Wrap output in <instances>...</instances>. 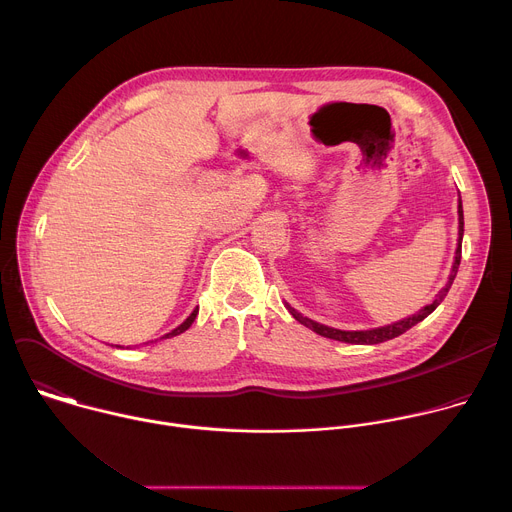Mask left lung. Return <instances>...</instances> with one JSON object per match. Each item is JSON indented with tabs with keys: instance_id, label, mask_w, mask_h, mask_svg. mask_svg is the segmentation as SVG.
<instances>
[{
	"instance_id": "8db88e82",
	"label": "left lung",
	"mask_w": 512,
	"mask_h": 512,
	"mask_svg": "<svg viewBox=\"0 0 512 512\" xmlns=\"http://www.w3.org/2000/svg\"><path fill=\"white\" fill-rule=\"evenodd\" d=\"M458 214H460V241H458V249H456V261H454V267H452V273H450V279L446 283V287L440 291V294L435 296V300L425 306L423 310H419L417 314L401 320V322H395V324H389V326H383V328H375V330H360V332H346V330H336V328H328L324 324H318L306 316H302L300 312H296L291 306H287L289 314L294 316L300 324H304L306 328L314 330L316 334L320 336H326V338H332V340H338V342H350V344H379V342H385V340H391V338H397L401 336L403 332H407L409 328H413L417 322H421L423 318H427L437 306L442 304V300L448 296V291L454 283V277L458 273V267H460V259H462V235H464V210H462V202L458 206Z\"/></svg>"
}]
</instances>
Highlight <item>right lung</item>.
Returning a JSON list of instances; mask_svg holds the SVG:
<instances>
[{
    "label": "right lung",
    "instance_id": "obj_1",
    "mask_svg": "<svg viewBox=\"0 0 512 512\" xmlns=\"http://www.w3.org/2000/svg\"><path fill=\"white\" fill-rule=\"evenodd\" d=\"M196 314H198V310H194V312H192V314H190V316H188V318H186L178 328H174L172 332H168V334H166V336H162V338H172V336H178V334H182L184 330H188V328L192 326V322H194Z\"/></svg>",
    "mask_w": 512,
    "mask_h": 512
}]
</instances>
